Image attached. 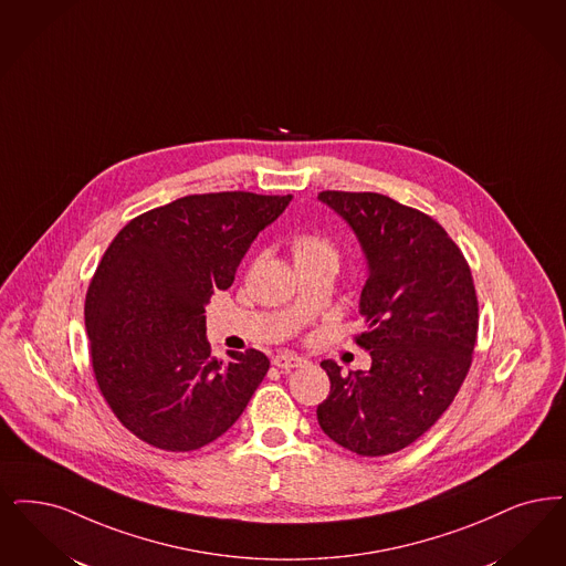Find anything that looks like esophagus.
I'll use <instances>...</instances> for the list:
<instances>
[{"label":"esophagus","instance_id":"esophagus-1","mask_svg":"<svg viewBox=\"0 0 566 566\" xmlns=\"http://www.w3.org/2000/svg\"><path fill=\"white\" fill-rule=\"evenodd\" d=\"M272 363L273 366H277V368L291 370V368L301 366L305 360H303V358H298V356H293V354H277V356H273Z\"/></svg>","mask_w":566,"mask_h":566}]
</instances>
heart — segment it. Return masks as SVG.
I'll list each match as a JSON object with an SVG mask.
<instances>
[{
  "mask_svg": "<svg viewBox=\"0 0 566 566\" xmlns=\"http://www.w3.org/2000/svg\"><path fill=\"white\" fill-rule=\"evenodd\" d=\"M291 254H293L294 265H310L316 261H333L337 263V249L335 244L322 235V233H312V231H303L296 233L291 240Z\"/></svg>",
  "mask_w": 566,
  "mask_h": 566,
  "instance_id": "heart-1",
  "label": "heart"
}]
</instances>
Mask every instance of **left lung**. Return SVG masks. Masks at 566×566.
I'll return each mask as SVG.
<instances>
[{"label":"left lung","instance_id":"obj_1","mask_svg":"<svg viewBox=\"0 0 566 566\" xmlns=\"http://www.w3.org/2000/svg\"><path fill=\"white\" fill-rule=\"evenodd\" d=\"M356 231L368 259L360 296L370 370L319 364L331 394L317 407L324 433L360 457L402 451L451 407L478 337L474 277L430 214L370 191L317 196Z\"/></svg>","mask_w":566,"mask_h":566}]
</instances>
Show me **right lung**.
<instances>
[{"mask_svg":"<svg viewBox=\"0 0 566 566\" xmlns=\"http://www.w3.org/2000/svg\"><path fill=\"white\" fill-rule=\"evenodd\" d=\"M289 202L250 191L185 196L135 217L105 250L84 305L92 370L138 440L196 451L244 412L270 360L256 349L212 358L203 307Z\"/></svg>","mask_w":566,"mask_h":566,"instance_id":"1","label":"right lung"}]
</instances>
